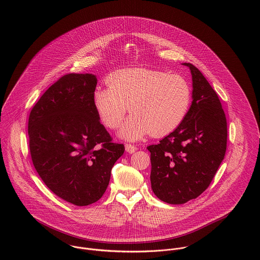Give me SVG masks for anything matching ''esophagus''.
I'll list each match as a JSON object with an SVG mask.
<instances>
[{"mask_svg": "<svg viewBox=\"0 0 260 260\" xmlns=\"http://www.w3.org/2000/svg\"><path fill=\"white\" fill-rule=\"evenodd\" d=\"M125 148L128 153H134L137 150V147L134 144H130V143L125 144Z\"/></svg>", "mask_w": 260, "mask_h": 260, "instance_id": "obj_1", "label": "esophagus"}]
</instances>
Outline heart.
<instances>
[{"mask_svg": "<svg viewBox=\"0 0 260 260\" xmlns=\"http://www.w3.org/2000/svg\"><path fill=\"white\" fill-rule=\"evenodd\" d=\"M109 87H98L93 105L109 129L119 127L128 110L132 115L119 135L138 140L147 134L164 136L185 120L192 103V88L185 77L144 68L115 72L107 79Z\"/></svg>", "mask_w": 260, "mask_h": 260, "instance_id": "b5f03b06", "label": "heart"}]
</instances>
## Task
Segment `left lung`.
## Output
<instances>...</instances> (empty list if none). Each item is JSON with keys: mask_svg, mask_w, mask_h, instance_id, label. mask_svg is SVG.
I'll return each mask as SVG.
<instances>
[{"mask_svg": "<svg viewBox=\"0 0 260 260\" xmlns=\"http://www.w3.org/2000/svg\"><path fill=\"white\" fill-rule=\"evenodd\" d=\"M184 65L193 82L190 110L177 129L147 147L152 190L169 204H183L208 188L227 145V122L216 92L195 66Z\"/></svg>", "mask_w": 260, "mask_h": 260, "instance_id": "1", "label": "left lung"}]
</instances>
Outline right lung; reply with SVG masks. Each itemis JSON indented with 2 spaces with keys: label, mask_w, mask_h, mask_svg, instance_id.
<instances>
[{
  "label": "right lung",
  "mask_w": 260,
  "mask_h": 260,
  "mask_svg": "<svg viewBox=\"0 0 260 260\" xmlns=\"http://www.w3.org/2000/svg\"><path fill=\"white\" fill-rule=\"evenodd\" d=\"M97 78L66 74L32 108L29 147L39 176L60 198L77 206L105 193L123 144L114 143L93 105Z\"/></svg>",
  "instance_id": "obj_1"
}]
</instances>
